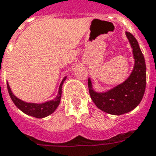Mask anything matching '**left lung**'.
Here are the masks:
<instances>
[{
	"label": "left lung",
	"mask_w": 156,
	"mask_h": 156,
	"mask_svg": "<svg viewBox=\"0 0 156 156\" xmlns=\"http://www.w3.org/2000/svg\"><path fill=\"white\" fill-rule=\"evenodd\" d=\"M126 36L133 48L135 59L130 76L123 83L105 92L94 91L91 79L88 78L91 100L100 110L114 115H121L134 110L142 100L147 84L146 63L138 42L132 33L126 32Z\"/></svg>",
	"instance_id": "8db88e82"
}]
</instances>
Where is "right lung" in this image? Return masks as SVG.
Returning <instances> with one entry per match:
<instances>
[{
  "instance_id": "add662e5",
  "label": "right lung",
  "mask_w": 156,
  "mask_h": 156,
  "mask_svg": "<svg viewBox=\"0 0 156 156\" xmlns=\"http://www.w3.org/2000/svg\"><path fill=\"white\" fill-rule=\"evenodd\" d=\"M66 79V77L64 78L62 80L60 85L59 87V91L55 98L52 101H46L45 103H41V104H37V103H28L22 101V100L19 99L16 97L12 92L11 89L9 87V83H7V89L9 91V97L15 103L16 106L20 109L21 111L26 114V115H30L33 117L37 118V119H41V118H45L48 115H51L52 113L54 112L55 110H56V108L59 105L60 99H61V93H62V86L63 83Z\"/></svg>"
}]
</instances>
